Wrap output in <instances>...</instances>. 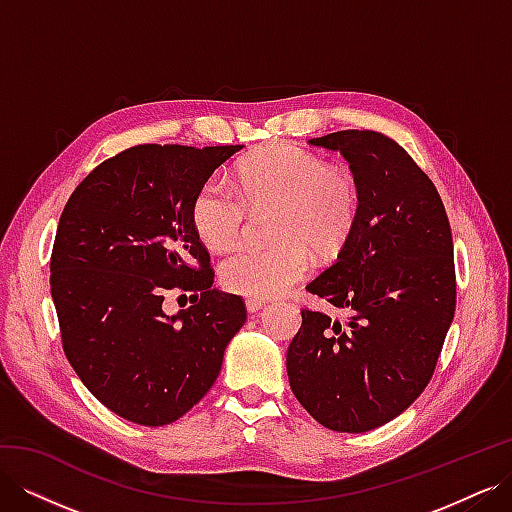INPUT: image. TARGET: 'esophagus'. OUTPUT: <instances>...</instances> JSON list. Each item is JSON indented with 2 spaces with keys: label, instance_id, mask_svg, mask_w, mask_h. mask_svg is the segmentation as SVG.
<instances>
[{
  "label": "esophagus",
  "instance_id": "obj_1",
  "mask_svg": "<svg viewBox=\"0 0 512 512\" xmlns=\"http://www.w3.org/2000/svg\"><path fill=\"white\" fill-rule=\"evenodd\" d=\"M245 307H247V312H250V314H256L258 309L265 307V301H260V299H247V301H245Z\"/></svg>",
  "mask_w": 512,
  "mask_h": 512
}]
</instances>
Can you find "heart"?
Listing matches in <instances>:
<instances>
[{
	"mask_svg": "<svg viewBox=\"0 0 512 512\" xmlns=\"http://www.w3.org/2000/svg\"><path fill=\"white\" fill-rule=\"evenodd\" d=\"M280 207L271 247H241L220 267L222 286L252 299L288 292L312 273L314 256L337 252L359 215V188L344 168L318 153L280 143L247 158L237 170V185L224 175L209 177L192 205V222L213 250L235 245L245 232L247 213Z\"/></svg>",
	"mask_w": 512,
	"mask_h": 512,
	"instance_id": "1",
	"label": "heart"
}]
</instances>
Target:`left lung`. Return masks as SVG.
Wrapping results in <instances>:
<instances>
[{
	"mask_svg": "<svg viewBox=\"0 0 512 512\" xmlns=\"http://www.w3.org/2000/svg\"><path fill=\"white\" fill-rule=\"evenodd\" d=\"M309 145L342 153L359 188L342 252L307 284L350 316L301 309L288 380L320 425L363 433L410 408L436 371L457 303L451 224L436 185L386 134L342 130Z\"/></svg>",
	"mask_w": 512,
	"mask_h": 512,
	"instance_id": "left-lung-1",
	"label": "left lung"
}]
</instances>
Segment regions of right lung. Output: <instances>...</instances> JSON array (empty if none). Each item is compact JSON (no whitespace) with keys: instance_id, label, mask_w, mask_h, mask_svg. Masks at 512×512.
Here are the masks:
<instances>
[{"instance_id":"add662e5","label":"right lung","mask_w":512,"mask_h":512,"mask_svg":"<svg viewBox=\"0 0 512 512\" xmlns=\"http://www.w3.org/2000/svg\"><path fill=\"white\" fill-rule=\"evenodd\" d=\"M241 147H130L91 170L61 211L51 254L61 346L126 421L162 427L192 410L247 318L239 294L211 288L192 222L198 190ZM168 291H192L193 305L166 317Z\"/></svg>"}]
</instances>
